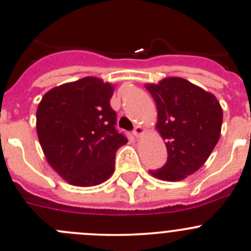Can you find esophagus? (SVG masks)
Wrapping results in <instances>:
<instances>
[{"label": "esophagus", "mask_w": 251, "mask_h": 251, "mask_svg": "<svg viewBox=\"0 0 251 251\" xmlns=\"http://www.w3.org/2000/svg\"><path fill=\"white\" fill-rule=\"evenodd\" d=\"M142 132H144V128H142L141 126H139V125L135 126V128H133V131H132V133H133V135H135V136H136V137L141 136Z\"/></svg>", "instance_id": "1"}]
</instances>
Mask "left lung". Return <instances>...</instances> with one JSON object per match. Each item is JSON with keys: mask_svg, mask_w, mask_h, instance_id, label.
I'll return each instance as SVG.
<instances>
[{"mask_svg": "<svg viewBox=\"0 0 251 251\" xmlns=\"http://www.w3.org/2000/svg\"><path fill=\"white\" fill-rule=\"evenodd\" d=\"M157 106V125L167 162L150 171L163 181H181L200 170L221 136L223 110L213 94L182 78L146 84Z\"/></svg>", "mask_w": 251, "mask_h": 251, "instance_id": "obj_1", "label": "left lung"}]
</instances>
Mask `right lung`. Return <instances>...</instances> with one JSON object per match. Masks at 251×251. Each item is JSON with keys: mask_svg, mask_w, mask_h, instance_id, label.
<instances>
[{"mask_svg": "<svg viewBox=\"0 0 251 251\" xmlns=\"http://www.w3.org/2000/svg\"><path fill=\"white\" fill-rule=\"evenodd\" d=\"M114 86L86 76L53 88L37 109V133L47 161L73 186L91 187L115 170V154L127 142L116 130L110 105Z\"/></svg>", "mask_w": 251, "mask_h": 251, "instance_id": "1", "label": "right lung"}]
</instances>
